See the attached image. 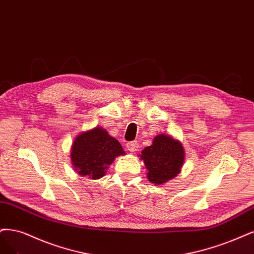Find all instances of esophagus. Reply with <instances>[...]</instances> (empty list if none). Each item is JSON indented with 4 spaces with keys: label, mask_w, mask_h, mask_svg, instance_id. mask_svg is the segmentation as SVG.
I'll list each match as a JSON object with an SVG mask.
<instances>
[{
    "label": "esophagus",
    "mask_w": 254,
    "mask_h": 254,
    "mask_svg": "<svg viewBox=\"0 0 254 254\" xmlns=\"http://www.w3.org/2000/svg\"><path fill=\"white\" fill-rule=\"evenodd\" d=\"M127 147L128 149V152L130 153H135L137 149L139 148V143L137 141H130L127 144Z\"/></svg>",
    "instance_id": "esophagus-1"
}]
</instances>
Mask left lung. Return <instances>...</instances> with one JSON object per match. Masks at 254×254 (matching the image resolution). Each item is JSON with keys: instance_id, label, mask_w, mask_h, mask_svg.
I'll use <instances>...</instances> for the list:
<instances>
[{"instance_id": "8db88e82", "label": "left lung", "mask_w": 254, "mask_h": 254, "mask_svg": "<svg viewBox=\"0 0 254 254\" xmlns=\"http://www.w3.org/2000/svg\"><path fill=\"white\" fill-rule=\"evenodd\" d=\"M184 157L181 142L164 134L157 135L152 145L146 146L140 155L147 170L148 181L157 185L174 179L181 172Z\"/></svg>"}]
</instances>
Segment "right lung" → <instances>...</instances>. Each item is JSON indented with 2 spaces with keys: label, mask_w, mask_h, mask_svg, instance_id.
Segmentation results:
<instances>
[{
  "label": "right lung",
  "mask_w": 254,
  "mask_h": 254,
  "mask_svg": "<svg viewBox=\"0 0 254 254\" xmlns=\"http://www.w3.org/2000/svg\"><path fill=\"white\" fill-rule=\"evenodd\" d=\"M118 140L102 127H94L75 138L71 148V160L78 175L99 179L115 158L125 155Z\"/></svg>",
  "instance_id": "1"
}]
</instances>
